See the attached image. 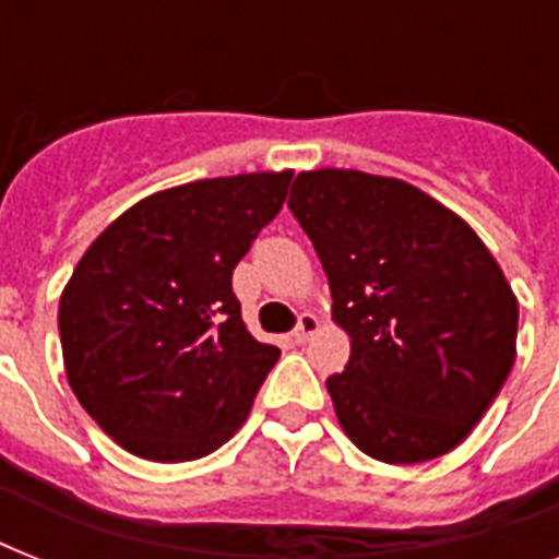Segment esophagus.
<instances>
[{
    "mask_svg": "<svg viewBox=\"0 0 559 559\" xmlns=\"http://www.w3.org/2000/svg\"><path fill=\"white\" fill-rule=\"evenodd\" d=\"M319 328H322V322H319L313 313H301L298 316V328L293 331V342H298V345H301V342L310 340L313 333H319Z\"/></svg>",
    "mask_w": 559,
    "mask_h": 559,
    "instance_id": "esophagus-1",
    "label": "esophagus"
}]
</instances>
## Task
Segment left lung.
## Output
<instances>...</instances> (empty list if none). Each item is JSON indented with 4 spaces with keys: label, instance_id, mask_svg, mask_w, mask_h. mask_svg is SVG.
Wrapping results in <instances>:
<instances>
[{
    "label": "left lung",
    "instance_id": "left-lung-1",
    "mask_svg": "<svg viewBox=\"0 0 559 559\" xmlns=\"http://www.w3.org/2000/svg\"><path fill=\"white\" fill-rule=\"evenodd\" d=\"M289 209L350 336L328 377L345 435L385 464L455 450L516 359L520 301L490 249L420 188L362 170L298 174Z\"/></svg>",
    "mask_w": 559,
    "mask_h": 559
}]
</instances>
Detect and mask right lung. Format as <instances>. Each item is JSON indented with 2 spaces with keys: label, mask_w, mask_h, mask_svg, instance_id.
Here are the masks:
<instances>
[{
  "label": "right lung",
  "mask_w": 559,
  "mask_h": 559,
  "mask_svg": "<svg viewBox=\"0 0 559 559\" xmlns=\"http://www.w3.org/2000/svg\"><path fill=\"white\" fill-rule=\"evenodd\" d=\"M289 179L261 170L156 191L78 261L57 310L66 377L121 450L202 459L249 417L281 350L246 331L231 272Z\"/></svg>",
  "instance_id": "right-lung-1"
}]
</instances>
